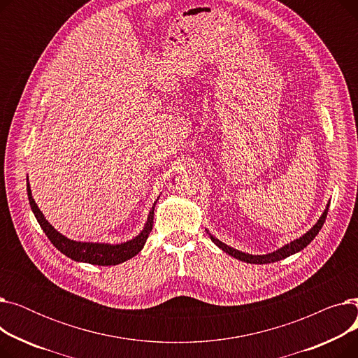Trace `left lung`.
<instances>
[{"instance_id":"8db88e82","label":"left lung","mask_w":358,"mask_h":358,"mask_svg":"<svg viewBox=\"0 0 358 358\" xmlns=\"http://www.w3.org/2000/svg\"><path fill=\"white\" fill-rule=\"evenodd\" d=\"M328 209H329V201L327 204L324 213L321 215V217L317 219V222L313 224V227L306 234H303L300 238L286 243V245H283V247L273 251V252L262 254V255H252V254H248V252H242L239 250H235V248L227 245V243H223L222 241H219L217 238H215L209 232V229H206V232H208V235L215 242L216 247H219L223 252L229 254L231 257H234V258H236L239 261H243V262H250V264H268V262H275V261H280V259H285V258H287V257H290V255H293V254H296L299 251H302L303 248H306L309 243L313 241V238L319 234V231H321V228L324 227L327 215H328Z\"/></svg>"}]
</instances>
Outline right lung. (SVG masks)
Instances as JSON below:
<instances>
[{"label": "right lung", "mask_w": 358, "mask_h": 358, "mask_svg": "<svg viewBox=\"0 0 358 358\" xmlns=\"http://www.w3.org/2000/svg\"><path fill=\"white\" fill-rule=\"evenodd\" d=\"M27 196H29V203L31 212L34 213V217L39 222L41 228L46 234V236L50 239L55 248H58L64 255L68 258L78 261V262H88V264L94 266H117L122 264V262L134 258L136 254H139L145 245V242L152 231V224H154V210H155V204L158 199L154 201L152 208L149 210L148 219L143 229L136 235L135 238H131L126 242L122 243H108V242H81V241H73L62 235L61 232L56 231L52 224L46 220L45 215L41 212V209L37 208V204L31 196V189L29 184L27 178Z\"/></svg>", "instance_id": "add662e5"}]
</instances>
